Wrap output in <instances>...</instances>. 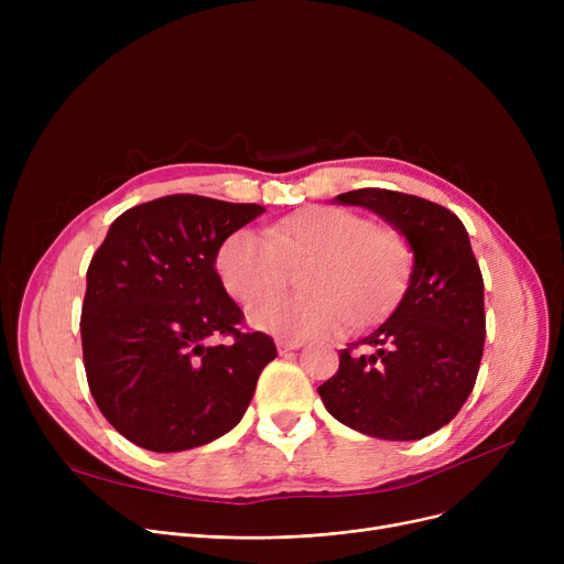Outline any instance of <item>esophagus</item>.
I'll return each instance as SVG.
<instances>
[{
	"label": "esophagus",
	"instance_id": "1",
	"mask_svg": "<svg viewBox=\"0 0 564 564\" xmlns=\"http://www.w3.org/2000/svg\"><path fill=\"white\" fill-rule=\"evenodd\" d=\"M300 347H304L302 340H276V349H279L281 354L292 351V349H300Z\"/></svg>",
	"mask_w": 564,
	"mask_h": 564
}]
</instances>
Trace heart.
Wrapping results in <instances>:
<instances>
[{"mask_svg": "<svg viewBox=\"0 0 564 564\" xmlns=\"http://www.w3.org/2000/svg\"><path fill=\"white\" fill-rule=\"evenodd\" d=\"M317 257L305 286L313 299H263L286 278L290 263ZM409 253L398 235L372 219L332 205H313L270 228H240L217 251V274L237 302L249 306L258 332L290 340L338 336L349 324L372 322L395 302Z\"/></svg>", "mask_w": 564, "mask_h": 564, "instance_id": "heart-1", "label": "heart"}]
</instances>
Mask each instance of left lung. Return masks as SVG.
Masks as SVG:
<instances>
[{
    "label": "left lung",
    "instance_id": "8db88e82",
    "mask_svg": "<svg viewBox=\"0 0 564 564\" xmlns=\"http://www.w3.org/2000/svg\"><path fill=\"white\" fill-rule=\"evenodd\" d=\"M361 205L406 240L413 264L400 304L370 336L340 349L317 389L336 421L366 436L416 441L448 425L476 387L485 349V283L457 215L391 189L334 198ZM359 344L370 355L352 351Z\"/></svg>",
    "mask_w": 564,
    "mask_h": 564
}]
</instances>
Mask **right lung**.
<instances>
[{
    "instance_id": "obj_1",
    "label": "right lung",
    "mask_w": 564,
    "mask_h": 564,
    "mask_svg": "<svg viewBox=\"0 0 564 564\" xmlns=\"http://www.w3.org/2000/svg\"><path fill=\"white\" fill-rule=\"evenodd\" d=\"M256 203L173 194L113 219L86 272L82 349L102 416L134 446L181 453L242 421L276 345L242 334V311L215 270ZM228 335V344H213Z\"/></svg>"
}]
</instances>
